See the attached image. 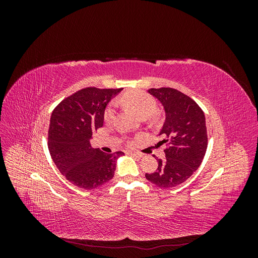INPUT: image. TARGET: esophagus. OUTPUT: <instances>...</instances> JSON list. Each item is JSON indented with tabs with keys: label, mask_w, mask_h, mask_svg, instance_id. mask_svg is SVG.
<instances>
[{
	"label": "esophagus",
	"mask_w": 258,
	"mask_h": 258,
	"mask_svg": "<svg viewBox=\"0 0 258 258\" xmlns=\"http://www.w3.org/2000/svg\"><path fill=\"white\" fill-rule=\"evenodd\" d=\"M129 154L132 155V156H135V157H137V158H141L142 157V154H140L138 152H130Z\"/></svg>",
	"instance_id": "obj_1"
}]
</instances>
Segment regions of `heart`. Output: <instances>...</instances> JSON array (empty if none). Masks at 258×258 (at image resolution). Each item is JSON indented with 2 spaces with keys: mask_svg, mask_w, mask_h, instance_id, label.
Returning a JSON list of instances; mask_svg holds the SVG:
<instances>
[{
  "mask_svg": "<svg viewBox=\"0 0 258 258\" xmlns=\"http://www.w3.org/2000/svg\"><path fill=\"white\" fill-rule=\"evenodd\" d=\"M120 101L124 104H127L134 108L137 114L140 117H142V118H146V117L151 116L155 113L156 108H157V104H156L155 99L143 91H131L124 93ZM115 115L116 104L111 103L106 107V110L104 112L105 122H112L115 118Z\"/></svg>",
  "mask_w": 258,
  "mask_h": 258,
  "instance_id": "obj_1",
  "label": "heart"
}]
</instances>
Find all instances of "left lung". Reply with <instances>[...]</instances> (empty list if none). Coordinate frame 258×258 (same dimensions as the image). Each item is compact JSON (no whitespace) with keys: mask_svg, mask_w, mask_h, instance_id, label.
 <instances>
[{"mask_svg":"<svg viewBox=\"0 0 258 258\" xmlns=\"http://www.w3.org/2000/svg\"><path fill=\"white\" fill-rule=\"evenodd\" d=\"M150 95L165 110V122L159 131L167 144L166 158L158 159V168L145 177L161 188L184 183L196 171L208 147L206 117L199 105L188 96L173 88H151Z\"/></svg>","mask_w":258,"mask_h":258,"instance_id":"left-lung-1","label":"left lung"}]
</instances>
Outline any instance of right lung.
Here are the masks:
<instances>
[{"instance_id":"add662e5","label":"right lung","mask_w":258,"mask_h":258,"mask_svg":"<svg viewBox=\"0 0 258 258\" xmlns=\"http://www.w3.org/2000/svg\"><path fill=\"white\" fill-rule=\"evenodd\" d=\"M121 89L84 88L54 108L48 130V150L61 174L83 189H93L113 178L122 152L105 154L90 144L103 126L108 102Z\"/></svg>"}]
</instances>
